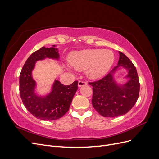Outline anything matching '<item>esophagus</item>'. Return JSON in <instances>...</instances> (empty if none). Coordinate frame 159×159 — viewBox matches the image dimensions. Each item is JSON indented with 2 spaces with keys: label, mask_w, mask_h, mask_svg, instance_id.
Instances as JSON below:
<instances>
[{
  "label": "esophagus",
  "mask_w": 159,
  "mask_h": 159,
  "mask_svg": "<svg viewBox=\"0 0 159 159\" xmlns=\"http://www.w3.org/2000/svg\"><path fill=\"white\" fill-rule=\"evenodd\" d=\"M88 84V83L86 82L85 81H79L78 82V87H81V86H84V85H86Z\"/></svg>",
  "instance_id": "34e87169"
}]
</instances>
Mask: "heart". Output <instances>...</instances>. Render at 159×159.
<instances>
[{"label":"heart","instance_id":"heart-1","mask_svg":"<svg viewBox=\"0 0 159 159\" xmlns=\"http://www.w3.org/2000/svg\"><path fill=\"white\" fill-rule=\"evenodd\" d=\"M114 54L110 50L88 49L71 53L69 61L73 68L80 71L87 70L91 79H99L106 74L114 62Z\"/></svg>","mask_w":159,"mask_h":159}]
</instances>
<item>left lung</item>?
<instances>
[{
	"instance_id": "left-lung-1",
	"label": "left lung",
	"mask_w": 159,
	"mask_h": 159,
	"mask_svg": "<svg viewBox=\"0 0 159 159\" xmlns=\"http://www.w3.org/2000/svg\"><path fill=\"white\" fill-rule=\"evenodd\" d=\"M118 65L99 80L89 82L93 86L92 105L103 117H114L127 113L136 103L140 84L135 66L123 53L119 52ZM128 69L129 80L122 86L114 81L112 75L119 66Z\"/></svg>"
}]
</instances>
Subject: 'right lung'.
I'll use <instances>...</instances> for the list:
<instances>
[{
	"label": "right lung",
	"mask_w": 159,
	"mask_h": 159,
	"mask_svg": "<svg viewBox=\"0 0 159 159\" xmlns=\"http://www.w3.org/2000/svg\"><path fill=\"white\" fill-rule=\"evenodd\" d=\"M46 57L59 58L58 51L54 45L52 48L42 47L29 56L20 72L19 90L22 103L28 111L38 119L52 121L61 118L68 111L78 89V81L65 85L56 80L49 95L46 97L38 96L34 93L36 82L32 78V71L36 61Z\"/></svg>",
	"instance_id": "obj_1"
}]
</instances>
